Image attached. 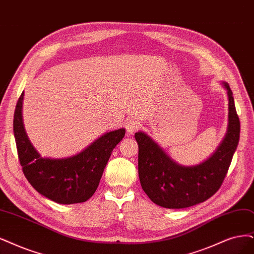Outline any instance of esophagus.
I'll list each match as a JSON object with an SVG mask.
<instances>
[{
	"label": "esophagus",
	"instance_id": "esophagus-1",
	"mask_svg": "<svg viewBox=\"0 0 254 254\" xmlns=\"http://www.w3.org/2000/svg\"><path fill=\"white\" fill-rule=\"evenodd\" d=\"M140 127V124L136 120V119H129L127 120V132L129 134V135H133L136 130L139 128Z\"/></svg>",
	"mask_w": 254,
	"mask_h": 254
}]
</instances>
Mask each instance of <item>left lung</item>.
Masks as SVG:
<instances>
[{
  "label": "left lung",
  "instance_id": "obj_1",
  "mask_svg": "<svg viewBox=\"0 0 254 254\" xmlns=\"http://www.w3.org/2000/svg\"><path fill=\"white\" fill-rule=\"evenodd\" d=\"M223 86L228 95L227 133L217 151L204 162L192 166L178 164L145 133L135 134L140 183L155 204L170 209L186 208L219 190L239 144L241 129L232 91L227 82Z\"/></svg>",
  "mask_w": 254,
  "mask_h": 254
}]
</instances>
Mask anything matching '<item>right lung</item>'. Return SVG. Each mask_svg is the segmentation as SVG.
I'll return each instance as SVG.
<instances>
[{
  "instance_id": "add662e5",
  "label": "right lung",
  "mask_w": 254,
  "mask_h": 254,
  "mask_svg": "<svg viewBox=\"0 0 254 254\" xmlns=\"http://www.w3.org/2000/svg\"><path fill=\"white\" fill-rule=\"evenodd\" d=\"M24 92L17 100L13 133L18 160L33 189L59 204H75L89 200L96 191L112 151L125 137L126 129L111 130L77 155L62 159L43 158L33 147L23 124Z\"/></svg>"
}]
</instances>
